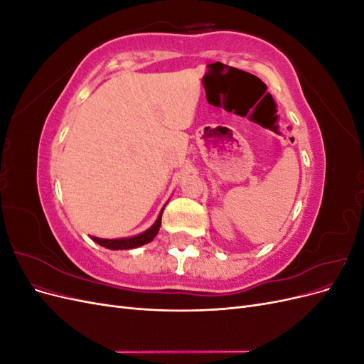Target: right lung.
<instances>
[{
    "mask_svg": "<svg viewBox=\"0 0 364 364\" xmlns=\"http://www.w3.org/2000/svg\"><path fill=\"white\" fill-rule=\"evenodd\" d=\"M161 217H162V211H161L159 217L156 218L155 223H153L147 230H144V232L138 234L135 237L117 238V240H107V238H98V237H91V238L95 241V243H98L106 249H112V250L135 249V247H139V246H144V245L150 243V241L156 237V234L159 232V228H161Z\"/></svg>",
    "mask_w": 364,
    "mask_h": 364,
    "instance_id": "1",
    "label": "right lung"
}]
</instances>
